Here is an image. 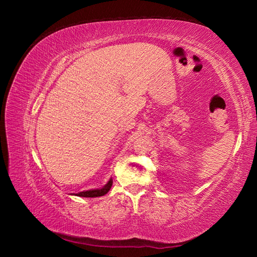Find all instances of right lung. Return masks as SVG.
Instances as JSON below:
<instances>
[{"label": "right lung", "instance_id": "1", "mask_svg": "<svg viewBox=\"0 0 257 257\" xmlns=\"http://www.w3.org/2000/svg\"><path fill=\"white\" fill-rule=\"evenodd\" d=\"M112 185V180H110L107 182V184L103 188H98V189H89V190H84V192L77 193L75 194V196H80V197H89V198H93V197H99V196H104L105 194H107L109 192V189Z\"/></svg>", "mask_w": 257, "mask_h": 257}]
</instances>
